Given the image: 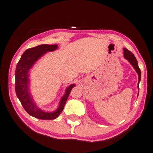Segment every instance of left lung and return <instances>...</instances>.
Listing matches in <instances>:
<instances>
[{
  "mask_svg": "<svg viewBox=\"0 0 153 153\" xmlns=\"http://www.w3.org/2000/svg\"><path fill=\"white\" fill-rule=\"evenodd\" d=\"M124 51V58L125 59H127L128 61L129 62L131 65L133 66V68H134V70H136V72H137L138 76H139V82H138V88H139V82L141 81V70H140L139 68V65H138V62L137 60V58H135V56L134 54L131 53V51H129V50H127V49H123Z\"/></svg>",
  "mask_w": 153,
  "mask_h": 153,
  "instance_id": "8db88e82",
  "label": "left lung"
}]
</instances>
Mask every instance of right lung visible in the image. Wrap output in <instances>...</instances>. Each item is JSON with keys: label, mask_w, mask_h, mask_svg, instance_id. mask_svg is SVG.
Returning <instances> with one entry per match:
<instances>
[{"label": "right lung", "mask_w": 153, "mask_h": 153, "mask_svg": "<svg viewBox=\"0 0 153 153\" xmlns=\"http://www.w3.org/2000/svg\"><path fill=\"white\" fill-rule=\"evenodd\" d=\"M58 49L57 45H41L25 51L18 62L15 70V91L17 97L26 111L31 116L42 120H53L57 118L63 110L68 96L75 84H71L66 88L60 100L58 108L53 112H45L36 106L29 91V71L39 58L48 51Z\"/></svg>", "instance_id": "obj_1"}]
</instances>
